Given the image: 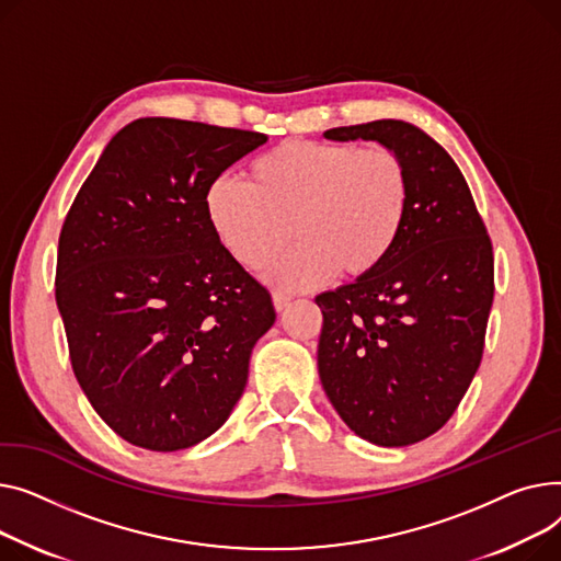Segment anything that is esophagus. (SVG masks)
Wrapping results in <instances>:
<instances>
[{
  "label": "esophagus",
  "instance_id": "obj_1",
  "mask_svg": "<svg viewBox=\"0 0 561 561\" xmlns=\"http://www.w3.org/2000/svg\"><path fill=\"white\" fill-rule=\"evenodd\" d=\"M287 306H289V299L287 296H283V294H274V308H276V312H285L287 310Z\"/></svg>",
  "mask_w": 561,
  "mask_h": 561
}]
</instances>
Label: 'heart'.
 <instances>
[{"label":"heart","mask_w":561,"mask_h":561,"mask_svg":"<svg viewBox=\"0 0 561 561\" xmlns=\"http://www.w3.org/2000/svg\"><path fill=\"white\" fill-rule=\"evenodd\" d=\"M405 162L385 147L283 142L253 160L249 183L215 179L204 210L215 238L255 272L299 242L267 272L287 291H306L340 276L367 278L397 249L410 213Z\"/></svg>","instance_id":"heart-1"}]
</instances>
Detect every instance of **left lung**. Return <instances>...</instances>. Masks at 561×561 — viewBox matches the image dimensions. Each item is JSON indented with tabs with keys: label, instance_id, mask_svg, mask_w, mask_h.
I'll use <instances>...</instances> for the list:
<instances>
[{
	"label": "left lung",
	"instance_id": "obj_1",
	"mask_svg": "<svg viewBox=\"0 0 561 561\" xmlns=\"http://www.w3.org/2000/svg\"><path fill=\"white\" fill-rule=\"evenodd\" d=\"M323 136L378 142L410 176V213L389 260L314 299L328 401L357 437L410 446L453 416L480 367L493 301L491 242L462 172L419 126L376 119Z\"/></svg>",
	"mask_w": 561,
	"mask_h": 561
}]
</instances>
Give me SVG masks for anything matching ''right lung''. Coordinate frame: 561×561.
Wrapping results in <instances>:
<instances>
[{
    "label": "right lung",
    "mask_w": 561,
    "mask_h": 561,
    "mask_svg": "<svg viewBox=\"0 0 561 561\" xmlns=\"http://www.w3.org/2000/svg\"><path fill=\"white\" fill-rule=\"evenodd\" d=\"M265 142L253 130L136 119L106 145L65 217L56 306L72 369L128 444L196 446L242 397L276 310L215 238L204 194Z\"/></svg>",
    "instance_id": "right-lung-1"
}]
</instances>
